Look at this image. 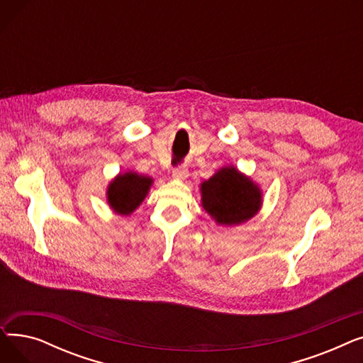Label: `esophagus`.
<instances>
[{
  "label": "esophagus",
  "instance_id": "1",
  "mask_svg": "<svg viewBox=\"0 0 363 363\" xmlns=\"http://www.w3.org/2000/svg\"><path fill=\"white\" fill-rule=\"evenodd\" d=\"M172 177H174V179L184 181L188 178V169L185 166H179V167L174 169V172H172Z\"/></svg>",
  "mask_w": 363,
  "mask_h": 363
}]
</instances>
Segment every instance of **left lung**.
I'll return each mask as SVG.
<instances>
[{
    "mask_svg": "<svg viewBox=\"0 0 363 363\" xmlns=\"http://www.w3.org/2000/svg\"><path fill=\"white\" fill-rule=\"evenodd\" d=\"M201 204L216 223L233 226L252 219L262 206V191L257 184L235 167L219 169L201 182Z\"/></svg>",
    "mask_w": 363,
    "mask_h": 363,
    "instance_id": "obj_1",
    "label": "left lung"
}]
</instances>
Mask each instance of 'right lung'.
Instances as JSON below:
<instances>
[{
	"label": "right lung",
	"instance_id": "1",
	"mask_svg": "<svg viewBox=\"0 0 363 363\" xmlns=\"http://www.w3.org/2000/svg\"><path fill=\"white\" fill-rule=\"evenodd\" d=\"M152 184L150 177L128 170L119 174L107 186V203L118 215H130L143 203Z\"/></svg>",
	"mask_w": 363,
	"mask_h": 363
}]
</instances>
